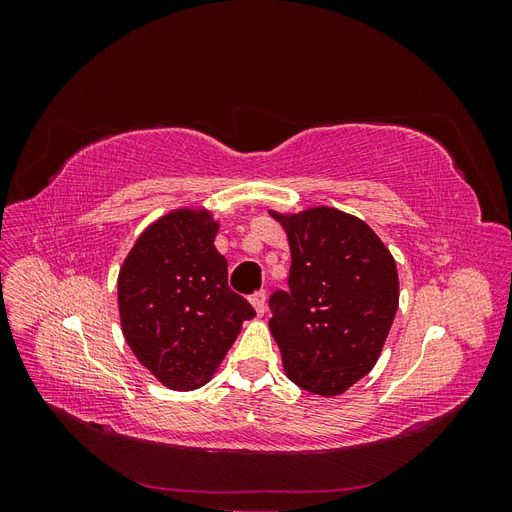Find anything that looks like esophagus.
I'll return each mask as SVG.
<instances>
[{
    "label": "esophagus",
    "instance_id": "34e87169",
    "mask_svg": "<svg viewBox=\"0 0 512 512\" xmlns=\"http://www.w3.org/2000/svg\"><path fill=\"white\" fill-rule=\"evenodd\" d=\"M250 303L254 305L258 316H265V312H267V294H265V290H256L250 297Z\"/></svg>",
    "mask_w": 512,
    "mask_h": 512
}]
</instances>
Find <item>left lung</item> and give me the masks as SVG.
Masks as SVG:
<instances>
[{
	"label": "left lung",
	"instance_id": "8db88e82",
	"mask_svg": "<svg viewBox=\"0 0 512 512\" xmlns=\"http://www.w3.org/2000/svg\"><path fill=\"white\" fill-rule=\"evenodd\" d=\"M290 243L288 292L271 294L286 376L335 397L376 365L399 305L395 258L363 220L333 207L269 211Z\"/></svg>",
	"mask_w": 512,
	"mask_h": 512
}]
</instances>
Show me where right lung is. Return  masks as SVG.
Masks as SVG:
<instances>
[{
	"label": "right lung",
	"mask_w": 512,
	"mask_h": 512,
	"mask_svg": "<svg viewBox=\"0 0 512 512\" xmlns=\"http://www.w3.org/2000/svg\"><path fill=\"white\" fill-rule=\"evenodd\" d=\"M220 222L203 207L149 224L117 277L121 331L134 356L173 391L207 384L254 307L228 288L215 250Z\"/></svg>",
	"instance_id": "right-lung-1"
}]
</instances>
